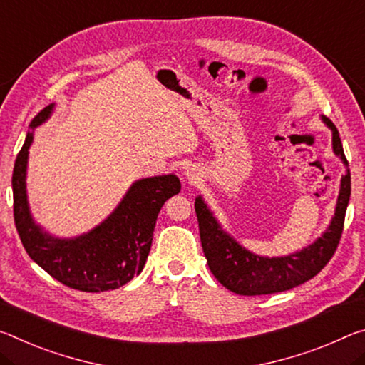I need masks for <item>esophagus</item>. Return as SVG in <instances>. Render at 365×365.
Masks as SVG:
<instances>
[{"instance_id":"obj_1","label":"esophagus","mask_w":365,"mask_h":365,"mask_svg":"<svg viewBox=\"0 0 365 365\" xmlns=\"http://www.w3.org/2000/svg\"><path fill=\"white\" fill-rule=\"evenodd\" d=\"M185 177H187L188 182H195L198 180V173H196L193 169H188L187 172H185Z\"/></svg>"}]
</instances>
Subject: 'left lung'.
Masks as SVG:
<instances>
[{"mask_svg": "<svg viewBox=\"0 0 365 365\" xmlns=\"http://www.w3.org/2000/svg\"><path fill=\"white\" fill-rule=\"evenodd\" d=\"M327 126L333 131V151L348 167L339 133L331 121L323 117ZM351 196V172L341 177V188L336 211L331 224L322 237L305 247L304 250L287 257H259L245 250L244 247L225 234L212 216L201 196L195 200V211L200 225V239L203 245L211 273L221 284L240 296H263L289 291L304 284L325 268L336 252L344 227L346 207Z\"/></svg>", "mask_w": 365, "mask_h": 365, "instance_id": "8db88e82", "label": "left lung"}]
</instances>
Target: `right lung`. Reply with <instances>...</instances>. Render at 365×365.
<instances>
[{"mask_svg":"<svg viewBox=\"0 0 365 365\" xmlns=\"http://www.w3.org/2000/svg\"><path fill=\"white\" fill-rule=\"evenodd\" d=\"M51 110L53 103L38 112L31 128L42 125ZM32 140L29 133L13 170L14 222L27 255L61 284L78 291L102 292L125 286L144 268L160 207L180 192L178 177L170 173L135 182L102 224L76 239H60L45 232L29 211L26 170Z\"/></svg>","mask_w":365,"mask_h":365,"instance_id":"obj_1","label":"right lung"}]
</instances>
